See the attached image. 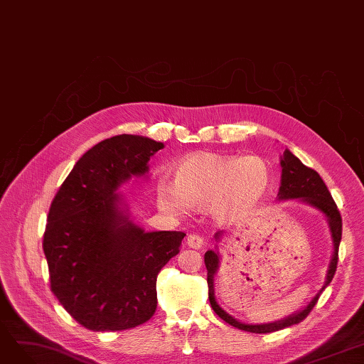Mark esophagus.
Here are the masks:
<instances>
[{"label": "esophagus", "mask_w": 364, "mask_h": 364, "mask_svg": "<svg viewBox=\"0 0 364 364\" xmlns=\"http://www.w3.org/2000/svg\"><path fill=\"white\" fill-rule=\"evenodd\" d=\"M186 245L192 247V249H203L204 247V238L198 235V234H191V235H187Z\"/></svg>", "instance_id": "obj_1"}]
</instances>
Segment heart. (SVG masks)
<instances>
[{
	"mask_svg": "<svg viewBox=\"0 0 364 364\" xmlns=\"http://www.w3.org/2000/svg\"><path fill=\"white\" fill-rule=\"evenodd\" d=\"M270 181V168L258 156L195 153L180 161L173 181H157L156 195L159 207L166 213L210 208L216 220L234 223L259 205Z\"/></svg>",
	"mask_w": 364,
	"mask_h": 364,
	"instance_id": "1",
	"label": "heart"
}]
</instances>
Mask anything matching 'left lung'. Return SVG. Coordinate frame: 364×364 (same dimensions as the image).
Masks as SVG:
<instances>
[{
    "instance_id": "1",
    "label": "left lung",
    "mask_w": 364,
    "mask_h": 364,
    "mask_svg": "<svg viewBox=\"0 0 364 364\" xmlns=\"http://www.w3.org/2000/svg\"><path fill=\"white\" fill-rule=\"evenodd\" d=\"M280 166H282V177H280V187H279L277 199L279 200L299 199V200H301V203L311 205L324 214L327 222H328L330 234H331V240H333V255H331V261L328 265L324 285H322V288L318 291L315 297L309 301V304L304 306L301 311H299L297 314H292L280 321L267 322V324H246V322H240L230 314H226L219 306V303L216 301V297H214V276H216V273L219 270L220 255H219L218 249L205 252L204 261H205V267L208 272L207 273L208 299H210V304L213 307V311L216 312L230 326L240 328V330H245V331H250V333H273V331L287 328V327H291L294 324H299V322H301L309 314H311V311L319 299L321 292L324 291L328 287L330 282L333 280V276L336 273V267H338V259H339L338 253H339V245L342 240V218H341V213L338 210V205H336V203L333 200V198L327 189L326 183L322 181L319 173L315 169L307 168L306 165H303L300 159L295 157L289 150H285L284 156L280 157ZM214 237H216V240L219 241L222 237V232H218Z\"/></svg>"
}]
</instances>
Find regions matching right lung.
Instances as JSON below:
<instances>
[{
	"label": "right lung",
	"mask_w": 364,
	"mask_h": 364,
	"mask_svg": "<svg viewBox=\"0 0 364 364\" xmlns=\"http://www.w3.org/2000/svg\"><path fill=\"white\" fill-rule=\"evenodd\" d=\"M164 146L138 134L105 139L76 161L52 200L43 235L50 289L88 330H129L156 312L157 274L186 234L145 232L117 191L146 177Z\"/></svg>",
	"instance_id": "obj_1"
}]
</instances>
